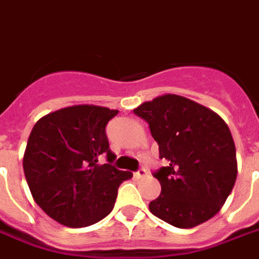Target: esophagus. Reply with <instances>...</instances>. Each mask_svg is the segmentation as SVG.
I'll use <instances>...</instances> for the list:
<instances>
[{
  "label": "esophagus",
  "instance_id": "esophagus-1",
  "mask_svg": "<svg viewBox=\"0 0 259 259\" xmlns=\"http://www.w3.org/2000/svg\"><path fill=\"white\" fill-rule=\"evenodd\" d=\"M146 176H148V171L145 169H140L138 171L134 173V178H137V180H142V178L146 177Z\"/></svg>",
  "mask_w": 259,
  "mask_h": 259
}]
</instances>
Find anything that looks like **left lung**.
Listing matches in <instances>:
<instances>
[{"mask_svg":"<svg viewBox=\"0 0 259 259\" xmlns=\"http://www.w3.org/2000/svg\"><path fill=\"white\" fill-rule=\"evenodd\" d=\"M163 166L154 173L161 194L149 203L155 217L190 229L214 217L237 180V154L228 123L211 109L177 94L141 104Z\"/></svg>","mask_w":259,"mask_h":259,"instance_id":"obj_1","label":"left lung"}]
</instances>
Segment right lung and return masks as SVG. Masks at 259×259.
I'll use <instances>...</instances> for the list:
<instances>
[{
    "mask_svg": "<svg viewBox=\"0 0 259 259\" xmlns=\"http://www.w3.org/2000/svg\"><path fill=\"white\" fill-rule=\"evenodd\" d=\"M118 110L74 105L44 115L31 130L24 154V173L35 203L69 228H85L114 207L117 191L130 171L115 169L106 123ZM102 154L109 164L101 165Z\"/></svg>",
    "mask_w": 259,
    "mask_h": 259,
    "instance_id": "1",
    "label": "right lung"
}]
</instances>
